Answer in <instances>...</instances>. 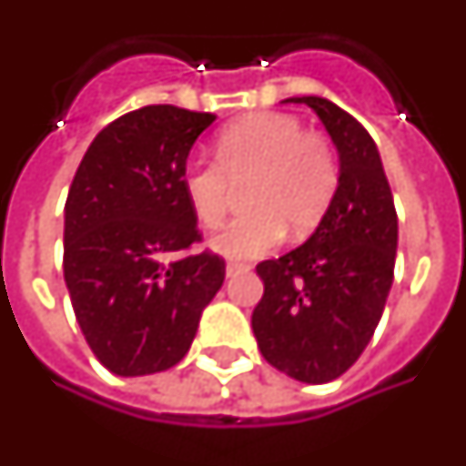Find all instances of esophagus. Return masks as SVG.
Here are the masks:
<instances>
[{"label":"esophagus","instance_id":"1","mask_svg":"<svg viewBox=\"0 0 466 466\" xmlns=\"http://www.w3.org/2000/svg\"><path fill=\"white\" fill-rule=\"evenodd\" d=\"M244 269H249V265H244V262H234V259L227 262V275H229V278L237 275V272H244Z\"/></svg>","mask_w":466,"mask_h":466}]
</instances>
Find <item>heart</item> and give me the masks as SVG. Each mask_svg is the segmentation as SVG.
Wrapping results in <instances>:
<instances>
[{"label":"heart","mask_w":466,"mask_h":466,"mask_svg":"<svg viewBox=\"0 0 466 466\" xmlns=\"http://www.w3.org/2000/svg\"><path fill=\"white\" fill-rule=\"evenodd\" d=\"M249 177L244 201L252 209L214 239L227 257L265 255L282 242L288 227L295 237L315 229L338 191L340 166L333 143L305 131L295 116L255 113L234 120L217 136V161L191 158L181 171V187L201 227H222L232 184Z\"/></svg>","instance_id":"heart-1"}]
</instances>
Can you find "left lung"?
<instances>
[{
    "label": "left lung",
    "mask_w": 466,
    "mask_h": 466,
    "mask_svg": "<svg viewBox=\"0 0 466 466\" xmlns=\"http://www.w3.org/2000/svg\"><path fill=\"white\" fill-rule=\"evenodd\" d=\"M289 103H305L323 120L340 154V181L310 239L257 265L265 295L252 330L269 366L302 383H328L373 338L393 282L399 222L369 131L325 97Z\"/></svg>",
    "instance_id": "1"
}]
</instances>
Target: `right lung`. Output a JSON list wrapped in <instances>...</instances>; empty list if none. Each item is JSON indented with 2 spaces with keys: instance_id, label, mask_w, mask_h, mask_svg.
Returning a JSON list of instances; mask_svg holds the SVG:
<instances>
[{
  "instance_id": "add662e5",
  "label": "right lung",
  "mask_w": 466,
  "mask_h": 466,
  "mask_svg": "<svg viewBox=\"0 0 466 466\" xmlns=\"http://www.w3.org/2000/svg\"><path fill=\"white\" fill-rule=\"evenodd\" d=\"M214 113L146 106L108 123L83 156L65 201V282L96 358L116 376L177 366L224 259L181 187L188 151Z\"/></svg>"
}]
</instances>
